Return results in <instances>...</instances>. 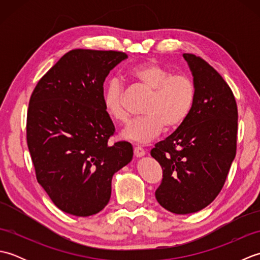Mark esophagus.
Returning <instances> with one entry per match:
<instances>
[{
    "mask_svg": "<svg viewBox=\"0 0 260 260\" xmlns=\"http://www.w3.org/2000/svg\"><path fill=\"white\" fill-rule=\"evenodd\" d=\"M134 155L136 157L144 156L145 155V150H144V148H142L141 146H136V147H134Z\"/></svg>",
    "mask_w": 260,
    "mask_h": 260,
    "instance_id": "1",
    "label": "esophagus"
}]
</instances>
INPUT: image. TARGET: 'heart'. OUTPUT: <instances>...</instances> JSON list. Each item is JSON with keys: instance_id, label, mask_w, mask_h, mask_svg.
Segmentation results:
<instances>
[{"instance_id": "1", "label": "heart", "mask_w": 260, "mask_h": 260, "mask_svg": "<svg viewBox=\"0 0 260 260\" xmlns=\"http://www.w3.org/2000/svg\"><path fill=\"white\" fill-rule=\"evenodd\" d=\"M128 76L141 87L151 91L144 107L145 116L126 127L121 136L137 143H148L167 131L180 127L189 117L196 102L197 88L191 77L174 74L155 61L137 64ZM104 108L119 124L128 121L124 106V86L118 79L107 82L103 95Z\"/></svg>"}]
</instances>
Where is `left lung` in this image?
Here are the masks:
<instances>
[{"instance_id": "left-lung-1", "label": "left lung", "mask_w": 260, "mask_h": 260, "mask_svg": "<svg viewBox=\"0 0 260 260\" xmlns=\"http://www.w3.org/2000/svg\"><path fill=\"white\" fill-rule=\"evenodd\" d=\"M183 57L197 88L194 105L184 123L151 151L163 170L155 198L176 214L200 211L217 198L236 156L238 132V109L227 82L206 60Z\"/></svg>"}]
</instances>
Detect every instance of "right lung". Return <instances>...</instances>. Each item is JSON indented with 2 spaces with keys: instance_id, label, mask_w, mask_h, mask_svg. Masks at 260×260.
<instances>
[{
  "instance_id": "1",
  "label": "right lung",
  "mask_w": 260,
  "mask_h": 260,
  "mask_svg": "<svg viewBox=\"0 0 260 260\" xmlns=\"http://www.w3.org/2000/svg\"><path fill=\"white\" fill-rule=\"evenodd\" d=\"M125 52L75 49L39 80L26 116L36 176L63 212L88 217L107 206L113 175L133 158L128 142L108 144L115 126L104 81Z\"/></svg>"
}]
</instances>
